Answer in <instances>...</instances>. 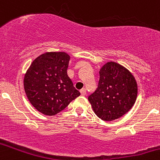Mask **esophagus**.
I'll list each match as a JSON object with an SVG mask.
<instances>
[{
	"label": "esophagus",
	"instance_id": "34e87169",
	"mask_svg": "<svg viewBox=\"0 0 160 160\" xmlns=\"http://www.w3.org/2000/svg\"><path fill=\"white\" fill-rule=\"evenodd\" d=\"M80 94H81L82 96L86 95V89H85V88H83V89L80 90Z\"/></svg>",
	"mask_w": 160,
	"mask_h": 160
}]
</instances>
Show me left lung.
<instances>
[{"label":"left lung","instance_id":"obj_1","mask_svg":"<svg viewBox=\"0 0 160 160\" xmlns=\"http://www.w3.org/2000/svg\"><path fill=\"white\" fill-rule=\"evenodd\" d=\"M97 90L88 101L98 117L105 121L119 119L134 106L138 83L132 72L122 65L109 61L99 71Z\"/></svg>","mask_w":160,"mask_h":160}]
</instances>
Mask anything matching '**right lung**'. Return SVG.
<instances>
[{"mask_svg":"<svg viewBox=\"0 0 160 160\" xmlns=\"http://www.w3.org/2000/svg\"><path fill=\"white\" fill-rule=\"evenodd\" d=\"M69 59L66 52H45L32 61L25 73L26 96L42 114L55 116L80 95L68 77Z\"/></svg>","mask_w":160,"mask_h":160,"instance_id":"obj_1","label":"right lung"}]
</instances>
